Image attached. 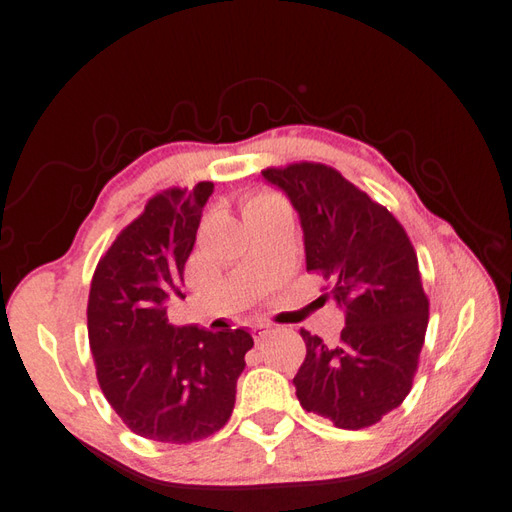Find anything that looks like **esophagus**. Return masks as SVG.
<instances>
[{
  "label": "esophagus",
  "mask_w": 512,
  "mask_h": 512,
  "mask_svg": "<svg viewBox=\"0 0 512 512\" xmlns=\"http://www.w3.org/2000/svg\"><path fill=\"white\" fill-rule=\"evenodd\" d=\"M269 332H272V327H269V325H254V327H252V336H254L256 341L265 339V336H267Z\"/></svg>",
  "instance_id": "1"
}]
</instances>
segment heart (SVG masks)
Here are the masks:
<instances>
[{"mask_svg":"<svg viewBox=\"0 0 512 512\" xmlns=\"http://www.w3.org/2000/svg\"><path fill=\"white\" fill-rule=\"evenodd\" d=\"M274 205H278V200H276V198L260 196V198H254V200H249V202H247L245 214H256V211H260V209H267V207H274Z\"/></svg>","mask_w":512,"mask_h":512,"instance_id":"heart-1","label":"heart"}]
</instances>
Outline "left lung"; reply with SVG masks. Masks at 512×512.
Listing matches in <instances>:
<instances>
[{
    "mask_svg": "<svg viewBox=\"0 0 512 512\" xmlns=\"http://www.w3.org/2000/svg\"><path fill=\"white\" fill-rule=\"evenodd\" d=\"M263 178L292 202L307 272L332 283L345 314L339 345L301 330L307 354L296 397L336 428H368L408 397L426 339L417 254L399 220L332 167L301 162L265 169Z\"/></svg>",
    "mask_w": 512,
    "mask_h": 512,
    "instance_id": "1",
    "label": "left lung"
}]
</instances>
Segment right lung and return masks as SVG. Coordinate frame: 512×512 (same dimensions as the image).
Masks as SVG:
<instances>
[{"label":"right lung","instance_id":"add662e5","mask_svg":"<svg viewBox=\"0 0 512 512\" xmlns=\"http://www.w3.org/2000/svg\"><path fill=\"white\" fill-rule=\"evenodd\" d=\"M211 194L214 182H198L151 198L91 281L86 318L100 388L131 432L151 441L191 443L223 428L254 345L245 327L214 334L167 318Z\"/></svg>","mask_w":512,"mask_h":512}]
</instances>
